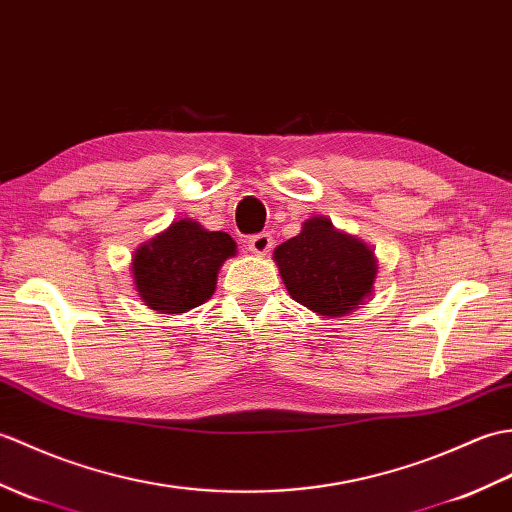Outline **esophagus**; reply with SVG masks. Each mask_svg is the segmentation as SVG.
Wrapping results in <instances>:
<instances>
[{
	"label": "esophagus",
	"mask_w": 512,
	"mask_h": 512,
	"mask_svg": "<svg viewBox=\"0 0 512 512\" xmlns=\"http://www.w3.org/2000/svg\"><path fill=\"white\" fill-rule=\"evenodd\" d=\"M271 245H274V241H271V236L267 232L254 234L249 238V252L256 256H267L271 252Z\"/></svg>",
	"instance_id": "1"
}]
</instances>
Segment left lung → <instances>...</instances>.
Wrapping results in <instances>:
<instances>
[{
	"instance_id": "left-lung-1",
	"label": "left lung",
	"mask_w": 512,
	"mask_h": 512,
	"mask_svg": "<svg viewBox=\"0 0 512 512\" xmlns=\"http://www.w3.org/2000/svg\"><path fill=\"white\" fill-rule=\"evenodd\" d=\"M282 282L295 302L335 320L366 302L377 280V256L361 238L337 230L331 219L311 217L298 236L274 249Z\"/></svg>"
}]
</instances>
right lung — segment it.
Returning a JSON list of instances; mask_svg holds the SVG:
<instances>
[{"instance_id":"obj_1","label":"right lung","mask_w":512,"mask_h":512,"mask_svg":"<svg viewBox=\"0 0 512 512\" xmlns=\"http://www.w3.org/2000/svg\"><path fill=\"white\" fill-rule=\"evenodd\" d=\"M236 256L230 234L179 219L133 252L131 274L140 300L164 315L188 313L212 298L219 269Z\"/></svg>"}]
</instances>
